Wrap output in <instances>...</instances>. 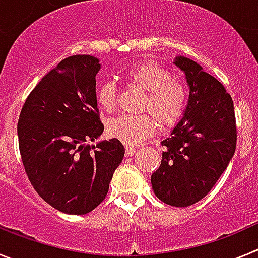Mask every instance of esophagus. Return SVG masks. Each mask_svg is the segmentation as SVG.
Instances as JSON below:
<instances>
[{
  "label": "esophagus",
  "instance_id": "1",
  "mask_svg": "<svg viewBox=\"0 0 258 258\" xmlns=\"http://www.w3.org/2000/svg\"><path fill=\"white\" fill-rule=\"evenodd\" d=\"M134 154H136V147H133V146H126L125 147V156H133Z\"/></svg>",
  "mask_w": 258,
  "mask_h": 258
}]
</instances>
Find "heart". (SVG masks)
<instances>
[{"label": "heart", "mask_w": 258, "mask_h": 258, "mask_svg": "<svg viewBox=\"0 0 258 258\" xmlns=\"http://www.w3.org/2000/svg\"><path fill=\"white\" fill-rule=\"evenodd\" d=\"M125 79L146 93L142 111L151 113L161 126H170L182 117L187 103V86L181 80L173 79L169 71L151 61H141L127 68ZM97 102L104 111L116 107V86L111 81L97 88ZM109 137L125 145H137L151 137L156 124L149 115H121L109 118L106 124Z\"/></svg>", "instance_id": "heart-1"}]
</instances>
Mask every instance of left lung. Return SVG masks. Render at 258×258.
I'll return each mask as SVG.
<instances>
[{"label":"left lung","instance_id":"8db88e82","mask_svg":"<svg viewBox=\"0 0 258 258\" xmlns=\"http://www.w3.org/2000/svg\"><path fill=\"white\" fill-rule=\"evenodd\" d=\"M173 63L184 74L190 94L182 117L161 141L165 151L151 184L165 204L188 207L211 191L234 156L235 113L226 89L202 66L182 55Z\"/></svg>","mask_w":258,"mask_h":258}]
</instances>
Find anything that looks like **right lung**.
Returning <instances> with one entry per match:
<instances>
[{
  "mask_svg": "<svg viewBox=\"0 0 258 258\" xmlns=\"http://www.w3.org/2000/svg\"><path fill=\"white\" fill-rule=\"evenodd\" d=\"M99 59L66 58L31 92L18 122L22 161L32 186L52 208L86 214L106 198L125 149L116 138L98 141L95 76Z\"/></svg>",
  "mask_w": 258,
  "mask_h": 258,
  "instance_id": "1",
  "label": "right lung"
}]
</instances>
